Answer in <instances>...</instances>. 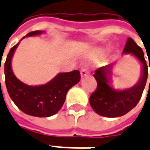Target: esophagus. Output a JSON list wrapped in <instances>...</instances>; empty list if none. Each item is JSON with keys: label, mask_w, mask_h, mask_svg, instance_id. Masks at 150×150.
I'll return each instance as SVG.
<instances>
[{"label": "esophagus", "mask_w": 150, "mask_h": 150, "mask_svg": "<svg viewBox=\"0 0 150 150\" xmlns=\"http://www.w3.org/2000/svg\"><path fill=\"white\" fill-rule=\"evenodd\" d=\"M90 74L89 72V70L86 68V67H82L81 70H80V75H81V77H85L86 75H88Z\"/></svg>", "instance_id": "obj_1"}]
</instances>
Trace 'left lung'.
I'll return each instance as SVG.
<instances>
[{"mask_svg":"<svg viewBox=\"0 0 150 150\" xmlns=\"http://www.w3.org/2000/svg\"><path fill=\"white\" fill-rule=\"evenodd\" d=\"M123 53H131L141 62L143 66L140 79L136 85L130 89L115 91L109 85L112 64L97 69L94 74V77L97 81V88L91 94L90 104L93 110L101 116L115 118L127 114L140 100L146 85L148 66L142 49L132 38H128Z\"/></svg>","mask_w":150,"mask_h":150,"instance_id":"8db88e82","label":"left lung"}]
</instances>
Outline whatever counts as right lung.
<instances>
[{
	"mask_svg": "<svg viewBox=\"0 0 150 150\" xmlns=\"http://www.w3.org/2000/svg\"><path fill=\"white\" fill-rule=\"evenodd\" d=\"M44 31H31L26 36H32ZM19 43L13 46L6 57L4 65L6 85L8 94L15 105L25 114L36 117H49L61 109L66 93L80 80L79 70L60 73L47 84L30 86L22 83L15 76L11 70V59ZM1 70V64H0Z\"/></svg>",
	"mask_w": 150,
	"mask_h": 150,
	"instance_id": "right-lung-1",
	"label": "right lung"
}]
</instances>
